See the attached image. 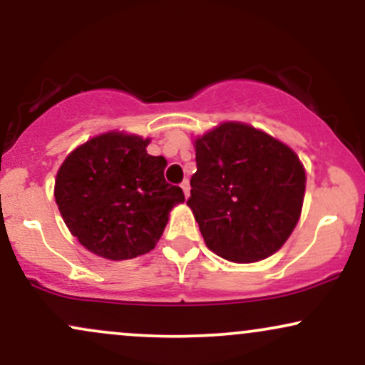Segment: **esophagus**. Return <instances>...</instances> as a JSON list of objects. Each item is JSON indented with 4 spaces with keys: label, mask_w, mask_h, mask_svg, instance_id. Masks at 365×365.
Wrapping results in <instances>:
<instances>
[{
    "label": "esophagus",
    "mask_w": 365,
    "mask_h": 365,
    "mask_svg": "<svg viewBox=\"0 0 365 365\" xmlns=\"http://www.w3.org/2000/svg\"><path fill=\"white\" fill-rule=\"evenodd\" d=\"M182 190H183V194H185V197L188 199V195H190V183H188V180H183L182 182Z\"/></svg>",
    "instance_id": "1"
}]
</instances>
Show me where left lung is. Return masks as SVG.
I'll return each mask as SVG.
<instances>
[{
  "label": "left lung",
  "instance_id": "obj_1",
  "mask_svg": "<svg viewBox=\"0 0 365 365\" xmlns=\"http://www.w3.org/2000/svg\"><path fill=\"white\" fill-rule=\"evenodd\" d=\"M195 161L187 204L207 249L232 262L282 249L302 212L299 156L266 132L226 121L195 139Z\"/></svg>",
  "mask_w": 365,
  "mask_h": 365
}]
</instances>
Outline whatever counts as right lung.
I'll return each mask as SVG.
<instances>
[{
    "label": "right lung",
    "mask_w": 365,
    "mask_h": 365,
    "mask_svg": "<svg viewBox=\"0 0 365 365\" xmlns=\"http://www.w3.org/2000/svg\"><path fill=\"white\" fill-rule=\"evenodd\" d=\"M149 139L108 132L66 156L54 182V199L70 233L111 261L156 247L170 211L185 200L165 180L166 159L148 154Z\"/></svg>",
    "instance_id": "1"
}]
</instances>
